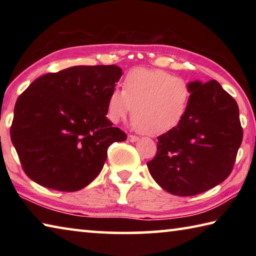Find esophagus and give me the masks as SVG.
Masks as SVG:
<instances>
[{
	"mask_svg": "<svg viewBox=\"0 0 256 256\" xmlns=\"http://www.w3.org/2000/svg\"><path fill=\"white\" fill-rule=\"evenodd\" d=\"M128 138L130 142H136L138 140V138L136 136H133V134H128Z\"/></svg>",
	"mask_w": 256,
	"mask_h": 256,
	"instance_id": "obj_1",
	"label": "esophagus"
}]
</instances>
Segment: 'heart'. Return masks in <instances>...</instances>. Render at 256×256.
<instances>
[{"instance_id": "b5f03b06", "label": "heart", "mask_w": 256, "mask_h": 256, "mask_svg": "<svg viewBox=\"0 0 256 256\" xmlns=\"http://www.w3.org/2000/svg\"><path fill=\"white\" fill-rule=\"evenodd\" d=\"M188 81L156 68H133L124 78L123 90L114 88L107 100L112 123L133 112V124L146 134H162L180 124L190 100Z\"/></svg>"}]
</instances>
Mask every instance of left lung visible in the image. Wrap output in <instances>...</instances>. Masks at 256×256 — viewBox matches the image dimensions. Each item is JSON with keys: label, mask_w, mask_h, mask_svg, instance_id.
Masks as SVG:
<instances>
[{"label": "left lung", "mask_w": 256, "mask_h": 256, "mask_svg": "<svg viewBox=\"0 0 256 256\" xmlns=\"http://www.w3.org/2000/svg\"><path fill=\"white\" fill-rule=\"evenodd\" d=\"M190 100L183 120L158 136L157 154L146 164L159 186L190 196L227 178L242 140L240 110L219 82H188Z\"/></svg>", "instance_id": "obj_1"}]
</instances>
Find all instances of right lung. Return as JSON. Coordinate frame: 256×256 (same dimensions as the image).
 <instances>
[{
  "label": "right lung",
  "instance_id": "obj_1",
  "mask_svg": "<svg viewBox=\"0 0 256 256\" xmlns=\"http://www.w3.org/2000/svg\"><path fill=\"white\" fill-rule=\"evenodd\" d=\"M122 74L118 66H76L40 76L20 94L10 134L30 180L74 192L96 178L108 146L126 140L106 118Z\"/></svg>",
  "mask_w": 256,
  "mask_h": 256
}]
</instances>
